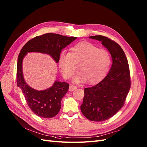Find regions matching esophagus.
<instances>
[{
  "label": "esophagus",
  "instance_id": "1",
  "mask_svg": "<svg viewBox=\"0 0 147 147\" xmlns=\"http://www.w3.org/2000/svg\"><path fill=\"white\" fill-rule=\"evenodd\" d=\"M76 89H77V86H76L74 85H71L69 86V91H73L75 90Z\"/></svg>",
  "mask_w": 147,
  "mask_h": 147
}]
</instances>
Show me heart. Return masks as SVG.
Masks as SVG:
<instances>
[{"label": "heart", "mask_w": 147, "mask_h": 147, "mask_svg": "<svg viewBox=\"0 0 147 147\" xmlns=\"http://www.w3.org/2000/svg\"><path fill=\"white\" fill-rule=\"evenodd\" d=\"M111 63V56L107 51L86 41L76 44L70 52H62L58 61L62 74L65 79L71 77L78 65L80 71L74 78V81L87 80L91 84L105 77Z\"/></svg>", "instance_id": "b5f03b06"}]
</instances>
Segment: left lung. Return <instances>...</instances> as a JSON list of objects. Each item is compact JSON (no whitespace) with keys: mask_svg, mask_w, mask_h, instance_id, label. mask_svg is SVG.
<instances>
[{"mask_svg":"<svg viewBox=\"0 0 147 147\" xmlns=\"http://www.w3.org/2000/svg\"><path fill=\"white\" fill-rule=\"evenodd\" d=\"M89 38L101 41L110 52L112 65L98 84L84 89L80 110L89 120L103 121L115 115L124 106L131 86L129 66L125 53L116 42L102 35Z\"/></svg>","mask_w":147,"mask_h":147,"instance_id":"left-lung-1","label":"left lung"}]
</instances>
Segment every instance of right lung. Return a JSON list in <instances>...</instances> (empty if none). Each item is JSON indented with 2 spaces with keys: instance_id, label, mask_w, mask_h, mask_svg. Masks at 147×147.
Returning <instances> with one entry per match:
<instances>
[{
  "instance_id": "right-lung-1",
  "label": "right lung",
  "mask_w": 147,
  "mask_h": 147,
  "mask_svg": "<svg viewBox=\"0 0 147 147\" xmlns=\"http://www.w3.org/2000/svg\"><path fill=\"white\" fill-rule=\"evenodd\" d=\"M77 37L66 36L49 33L37 36L25 44L18 55L17 65V85L20 88L31 111L44 118L55 117L61 107V100L67 92L69 84L56 80L53 86L45 90L38 91L30 87L25 82L22 63L24 56L29 52H38L50 55L58 63L61 51Z\"/></svg>"
}]
</instances>
